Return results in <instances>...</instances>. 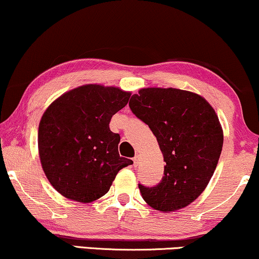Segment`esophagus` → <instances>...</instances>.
I'll return each instance as SVG.
<instances>
[{
  "label": "esophagus",
  "mask_w": 259,
  "mask_h": 259,
  "mask_svg": "<svg viewBox=\"0 0 259 259\" xmlns=\"http://www.w3.org/2000/svg\"><path fill=\"white\" fill-rule=\"evenodd\" d=\"M139 163H140V155H135V158H134V165L139 166Z\"/></svg>",
  "instance_id": "esophagus-1"
}]
</instances>
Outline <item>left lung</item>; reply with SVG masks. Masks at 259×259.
I'll return each instance as SVG.
<instances>
[{
    "label": "left lung",
    "instance_id": "left-lung-1",
    "mask_svg": "<svg viewBox=\"0 0 259 259\" xmlns=\"http://www.w3.org/2000/svg\"><path fill=\"white\" fill-rule=\"evenodd\" d=\"M129 106L150 127L166 162L158 185L139 184L142 198L162 212L188 207L207 188L220 159L224 132L217 112L199 94L172 87L142 88Z\"/></svg>",
    "mask_w": 259,
    "mask_h": 259
}]
</instances>
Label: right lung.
Wrapping results in <instances>:
<instances>
[{
  "instance_id": "add662e5",
  "label": "right lung",
  "mask_w": 259,
  "mask_h": 259,
  "mask_svg": "<svg viewBox=\"0 0 259 259\" xmlns=\"http://www.w3.org/2000/svg\"><path fill=\"white\" fill-rule=\"evenodd\" d=\"M130 92L103 84H83L58 97L42 113L38 152L50 184L64 197L97 201L109 191L133 160L118 153L119 134L110 130L114 113L126 105Z\"/></svg>"
}]
</instances>
